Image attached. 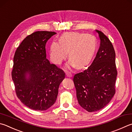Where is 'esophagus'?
Wrapping results in <instances>:
<instances>
[{
	"mask_svg": "<svg viewBox=\"0 0 132 132\" xmlns=\"http://www.w3.org/2000/svg\"><path fill=\"white\" fill-rule=\"evenodd\" d=\"M66 76L67 77H72V74H71L70 72H69V71H66Z\"/></svg>",
	"mask_w": 132,
	"mask_h": 132,
	"instance_id": "1",
	"label": "esophagus"
}]
</instances>
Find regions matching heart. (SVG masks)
I'll return each mask as SVG.
<instances>
[{"mask_svg": "<svg viewBox=\"0 0 132 132\" xmlns=\"http://www.w3.org/2000/svg\"><path fill=\"white\" fill-rule=\"evenodd\" d=\"M97 48L96 37L92 35L78 32L65 33L59 42H53L50 46L49 55L52 62L59 64L66 58L70 59L68 68L82 69L92 61Z\"/></svg>", "mask_w": 132, "mask_h": 132, "instance_id": "obj_1", "label": "heart"}]
</instances>
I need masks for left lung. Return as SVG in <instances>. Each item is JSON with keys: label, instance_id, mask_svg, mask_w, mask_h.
<instances>
[{"label": "left lung", "instance_id": "left-lung-1", "mask_svg": "<svg viewBox=\"0 0 132 132\" xmlns=\"http://www.w3.org/2000/svg\"><path fill=\"white\" fill-rule=\"evenodd\" d=\"M96 32L100 40L96 56L87 70L73 77L78 104L90 112L99 111L111 101L116 92L117 76L112 43L103 33Z\"/></svg>", "mask_w": 132, "mask_h": 132}]
</instances>
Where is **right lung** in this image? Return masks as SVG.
<instances>
[{"instance_id":"add662e5","label":"right lung","mask_w":132,"mask_h":132,"mask_svg":"<svg viewBox=\"0 0 132 132\" xmlns=\"http://www.w3.org/2000/svg\"><path fill=\"white\" fill-rule=\"evenodd\" d=\"M54 32L37 31L28 36L17 48L11 73L16 96L26 106L44 111L57 99L64 71L46 58L45 44Z\"/></svg>"}]
</instances>
